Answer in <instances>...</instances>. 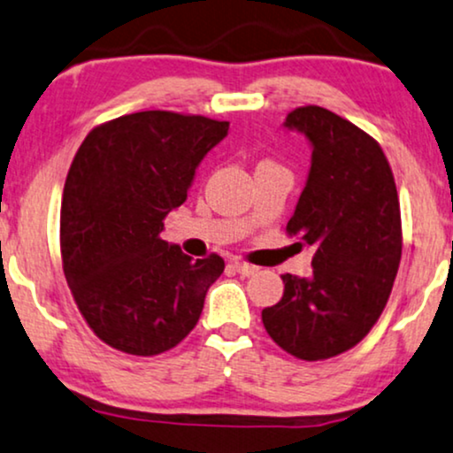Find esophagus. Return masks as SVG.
<instances>
[{
  "label": "esophagus",
  "mask_w": 453,
  "mask_h": 453,
  "mask_svg": "<svg viewBox=\"0 0 453 453\" xmlns=\"http://www.w3.org/2000/svg\"><path fill=\"white\" fill-rule=\"evenodd\" d=\"M232 268L236 270L238 274H242V276H250V274H255V272H257V268H255V265L247 264V261H232Z\"/></svg>",
  "instance_id": "esophagus-1"
}]
</instances>
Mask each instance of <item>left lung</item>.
<instances>
[{
	"instance_id": "1",
	"label": "left lung",
	"mask_w": 453,
	"mask_h": 453,
	"mask_svg": "<svg viewBox=\"0 0 453 453\" xmlns=\"http://www.w3.org/2000/svg\"><path fill=\"white\" fill-rule=\"evenodd\" d=\"M285 127L312 143L287 234L316 249L314 268L310 279L282 274L285 293L261 320L282 350L325 361L357 346L384 312L403 250L399 194L382 147L348 119L306 105Z\"/></svg>"
}]
</instances>
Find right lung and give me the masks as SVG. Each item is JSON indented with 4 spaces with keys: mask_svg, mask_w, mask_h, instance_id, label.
<instances>
[{
    "mask_svg": "<svg viewBox=\"0 0 453 453\" xmlns=\"http://www.w3.org/2000/svg\"><path fill=\"white\" fill-rule=\"evenodd\" d=\"M230 122L139 111L86 134L63 189V272L80 314L107 346L156 357L198 323L223 259H192L160 238L196 166Z\"/></svg>",
    "mask_w": 453,
    "mask_h": 453,
    "instance_id": "1",
    "label": "right lung"
}]
</instances>
